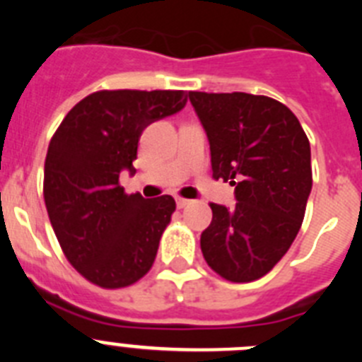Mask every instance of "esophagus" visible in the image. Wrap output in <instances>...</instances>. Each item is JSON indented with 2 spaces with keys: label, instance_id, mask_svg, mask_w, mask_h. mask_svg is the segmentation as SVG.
I'll use <instances>...</instances> for the list:
<instances>
[{
  "label": "esophagus",
  "instance_id": "34e87169",
  "mask_svg": "<svg viewBox=\"0 0 362 362\" xmlns=\"http://www.w3.org/2000/svg\"><path fill=\"white\" fill-rule=\"evenodd\" d=\"M190 203H192L190 199H183V197H177V199H175V204H177V209H187V206Z\"/></svg>",
  "mask_w": 362,
  "mask_h": 362
}]
</instances>
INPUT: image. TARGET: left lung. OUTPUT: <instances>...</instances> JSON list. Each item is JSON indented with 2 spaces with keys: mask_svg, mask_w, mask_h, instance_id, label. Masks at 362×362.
I'll use <instances>...</instances> for the list:
<instances>
[{
  "mask_svg": "<svg viewBox=\"0 0 362 362\" xmlns=\"http://www.w3.org/2000/svg\"><path fill=\"white\" fill-rule=\"evenodd\" d=\"M210 143L214 179L235 206L210 204L204 261L232 283L267 276L292 246L312 192L310 143L293 112L267 95L188 92Z\"/></svg>",
  "mask_w": 362,
  "mask_h": 362,
  "instance_id": "1",
  "label": "left lung"
}]
</instances>
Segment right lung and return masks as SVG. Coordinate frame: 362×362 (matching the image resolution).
Returning a JSON list of instances; mask_svg holds the SVG:
<instances>
[{
  "label": "right lung",
  "mask_w": 362,
  "mask_h": 362,
  "mask_svg": "<svg viewBox=\"0 0 362 362\" xmlns=\"http://www.w3.org/2000/svg\"><path fill=\"white\" fill-rule=\"evenodd\" d=\"M183 90H101L81 99L50 139L43 196L66 259L101 288H123L152 268L159 239L175 210L170 196L124 194L121 172L143 130L177 114Z\"/></svg>",
  "instance_id": "obj_1"
}]
</instances>
